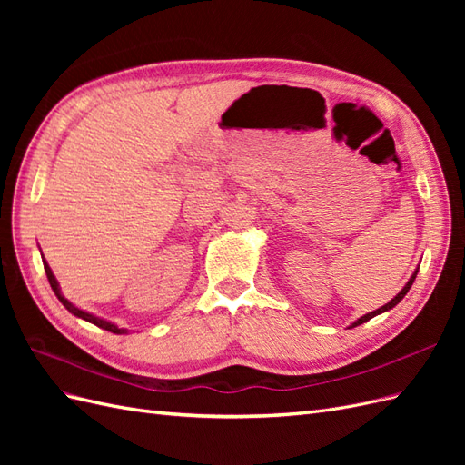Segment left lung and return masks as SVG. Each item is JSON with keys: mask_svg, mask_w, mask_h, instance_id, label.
<instances>
[{"mask_svg": "<svg viewBox=\"0 0 465 465\" xmlns=\"http://www.w3.org/2000/svg\"><path fill=\"white\" fill-rule=\"evenodd\" d=\"M417 272L419 270H415V273L411 275V279L410 281H407V283H405V287L396 294V297H393L388 304H384V306H380L378 308V311H374V312H369V314H364V316H361L355 323H353V326H351V328H355V326H361V323H364V322H369L371 318H374L376 314H382V312H386V311H390V308H393V306H396L403 297H405V294H407V291H410L411 289V285H413V281H415V277H417Z\"/></svg>", "mask_w": 465, "mask_h": 465, "instance_id": "left-lung-1", "label": "left lung"}]
</instances>
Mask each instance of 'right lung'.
<instances>
[{"instance_id": "right-lung-1", "label": "right lung", "mask_w": 465, "mask_h": 465, "mask_svg": "<svg viewBox=\"0 0 465 465\" xmlns=\"http://www.w3.org/2000/svg\"><path fill=\"white\" fill-rule=\"evenodd\" d=\"M42 263H45V272H46V277H48V281H50V287H52V291L55 292V297L60 299V302L67 308L69 312H72V314H74V316H77V318H83V320H87V322L94 323V326L103 328V330H106V331H112V333H128V330L118 328V326H114V323H112V322H106V320H103V318H96V316H93V314H89V312H85V311H81V308H77V306H74L72 302H69V301L64 297V294H62L60 285H58V281H55V277H54V273H52V270H50L48 262H46L45 258H42Z\"/></svg>"}]
</instances>
